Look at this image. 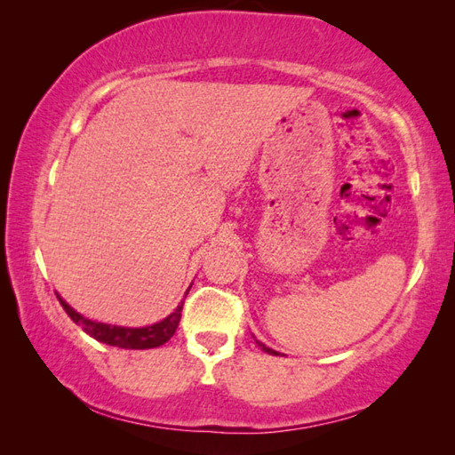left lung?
<instances>
[{
	"label": "left lung",
	"instance_id": "8db88e82",
	"mask_svg": "<svg viewBox=\"0 0 455 455\" xmlns=\"http://www.w3.org/2000/svg\"><path fill=\"white\" fill-rule=\"evenodd\" d=\"M259 346H262V350H264V352H267V354H274V355H277V352H275V350H272V347H266L264 344H259Z\"/></svg>",
	"mask_w": 455,
	"mask_h": 455
}]
</instances>
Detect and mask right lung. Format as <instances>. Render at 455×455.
<instances>
[{
	"label": "right lung",
	"instance_id": "1",
	"mask_svg": "<svg viewBox=\"0 0 455 455\" xmlns=\"http://www.w3.org/2000/svg\"><path fill=\"white\" fill-rule=\"evenodd\" d=\"M58 301H60L66 315L70 316L76 324H80L90 336H93L95 340L105 342L109 346H117V347H127V350H147V347H158L164 342H168L173 336V332H176L181 318V308H183V303H180L176 311H173L170 316H166L162 323H156L152 326L124 328V326H111V324L90 321V318L76 313L70 305H66L60 297H58Z\"/></svg>",
	"mask_w": 455,
	"mask_h": 455
}]
</instances>
